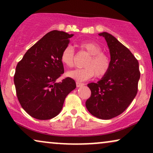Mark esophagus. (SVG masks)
Segmentation results:
<instances>
[{"mask_svg":"<svg viewBox=\"0 0 153 153\" xmlns=\"http://www.w3.org/2000/svg\"><path fill=\"white\" fill-rule=\"evenodd\" d=\"M84 84L83 83H82V82H78V81H77L76 82V86L77 87H81V86H82V85H83Z\"/></svg>","mask_w":153,"mask_h":153,"instance_id":"obj_1","label":"esophagus"}]
</instances>
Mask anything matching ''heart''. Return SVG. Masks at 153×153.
Here are the masks:
<instances>
[{
  "instance_id": "1",
  "label": "heart",
  "mask_w": 153,
  "mask_h": 153,
  "mask_svg": "<svg viewBox=\"0 0 153 153\" xmlns=\"http://www.w3.org/2000/svg\"><path fill=\"white\" fill-rule=\"evenodd\" d=\"M81 50L89 54V57L84 63L85 68L75 69L68 72L67 75L70 78L84 81L96 75L98 78H101L106 75L111 68V61L108 56L102 52V49L98 43L93 41L82 42L78 45ZM61 62L63 65L72 68L74 65L75 51L73 47L68 45L65 47L60 56Z\"/></svg>"
}]
</instances>
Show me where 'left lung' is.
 <instances>
[{"instance_id":"1","label":"left lung","mask_w":153,"mask_h":153,"mask_svg":"<svg viewBox=\"0 0 153 153\" xmlns=\"http://www.w3.org/2000/svg\"><path fill=\"white\" fill-rule=\"evenodd\" d=\"M106 39L111 55V68L97 82H91V97L85 102L94 117L110 119L123 113L136 96L140 78L138 60L111 34L100 33Z\"/></svg>"}]
</instances>
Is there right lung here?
Segmentation results:
<instances>
[{"instance_id": "1", "label": "right lung", "mask_w": 153, "mask_h": 153, "mask_svg": "<svg viewBox=\"0 0 153 153\" xmlns=\"http://www.w3.org/2000/svg\"><path fill=\"white\" fill-rule=\"evenodd\" d=\"M73 34L54 30L29 48L16 68L14 84L21 106L39 120L54 118L65 99L76 88L71 78L56 80L64 73L60 56Z\"/></svg>"}]
</instances>
